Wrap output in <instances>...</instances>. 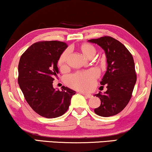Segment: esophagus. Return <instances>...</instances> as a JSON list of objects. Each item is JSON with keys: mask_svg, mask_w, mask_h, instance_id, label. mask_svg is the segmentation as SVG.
Here are the masks:
<instances>
[{"mask_svg": "<svg viewBox=\"0 0 152 152\" xmlns=\"http://www.w3.org/2000/svg\"><path fill=\"white\" fill-rule=\"evenodd\" d=\"M81 94H82V95H83V96H85L86 98H91V97H92V95H91V94H85V93H83V92H82Z\"/></svg>", "mask_w": 152, "mask_h": 152, "instance_id": "obj_1", "label": "esophagus"}]
</instances>
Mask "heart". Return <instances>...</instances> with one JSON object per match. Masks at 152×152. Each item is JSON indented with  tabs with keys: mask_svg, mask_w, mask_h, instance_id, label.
<instances>
[{
	"mask_svg": "<svg viewBox=\"0 0 152 152\" xmlns=\"http://www.w3.org/2000/svg\"><path fill=\"white\" fill-rule=\"evenodd\" d=\"M79 50L86 58H92L96 53V47L88 43L82 44L79 47ZM69 55V50H65L58 58V66L61 69H64L67 67ZM98 76V71L95 69H91L70 75L66 78V83L69 86L77 90L89 91L94 88L95 81Z\"/></svg>",
	"mask_w": 152,
	"mask_h": 152,
	"instance_id": "heart-1",
	"label": "heart"
}]
</instances>
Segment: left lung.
<instances>
[{
	"label": "left lung",
	"instance_id": "8db88e82",
	"mask_svg": "<svg viewBox=\"0 0 152 152\" xmlns=\"http://www.w3.org/2000/svg\"><path fill=\"white\" fill-rule=\"evenodd\" d=\"M97 44L105 51L107 67L101 85L107 86V91L95 96L100 99V105L94 112L101 117L115 115L120 113L131 99L137 81L132 55L124 45L112 37L104 36L88 40Z\"/></svg>",
	"mask_w": 152,
	"mask_h": 152
}]
</instances>
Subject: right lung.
<instances>
[{"label":"right lung","mask_w":152,"mask_h":152,"mask_svg":"<svg viewBox=\"0 0 152 152\" xmlns=\"http://www.w3.org/2000/svg\"><path fill=\"white\" fill-rule=\"evenodd\" d=\"M68 47L60 41L34 43L22 54L18 64V83L25 100L34 112L47 118H55L66 112L72 96L69 88H53L59 73L58 59Z\"/></svg>","instance_id":"add662e5"}]
</instances>
